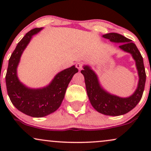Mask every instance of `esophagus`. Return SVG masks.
<instances>
[{
	"label": "esophagus",
	"mask_w": 151,
	"mask_h": 151,
	"mask_svg": "<svg viewBox=\"0 0 151 151\" xmlns=\"http://www.w3.org/2000/svg\"><path fill=\"white\" fill-rule=\"evenodd\" d=\"M82 67H83V63L82 62H78L76 63V67L79 70H80L82 69Z\"/></svg>",
	"instance_id": "1"
}]
</instances>
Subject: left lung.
<instances>
[{
	"label": "left lung",
	"instance_id": "obj_1",
	"mask_svg": "<svg viewBox=\"0 0 151 151\" xmlns=\"http://www.w3.org/2000/svg\"><path fill=\"white\" fill-rule=\"evenodd\" d=\"M103 37L109 39L112 42L121 43L119 48L132 55L136 62L139 77L136 91L129 97H120L109 93L102 87L97 75L89 66L84 65V70L81 71V73L84 77L86 92L93 108L104 115L114 116L124 115L136 107L143 96L146 79L143 60L136 45L130 39L115 32L104 35Z\"/></svg>",
	"mask_w": 151,
	"mask_h": 151
}]
</instances>
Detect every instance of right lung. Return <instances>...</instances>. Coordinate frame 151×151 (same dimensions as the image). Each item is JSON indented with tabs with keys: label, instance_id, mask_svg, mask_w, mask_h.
<instances>
[{
	"label": "right lung",
	"instance_id": "1",
	"mask_svg": "<svg viewBox=\"0 0 151 151\" xmlns=\"http://www.w3.org/2000/svg\"><path fill=\"white\" fill-rule=\"evenodd\" d=\"M42 27L29 31L18 43L8 62L6 76V88L12 104L23 114L32 117H43L58 110L61 105L69 83L78 70L73 65L59 72L47 86L31 89L19 80L17 68L24 50L34 35Z\"/></svg>",
	"mask_w": 151,
	"mask_h": 151
}]
</instances>
